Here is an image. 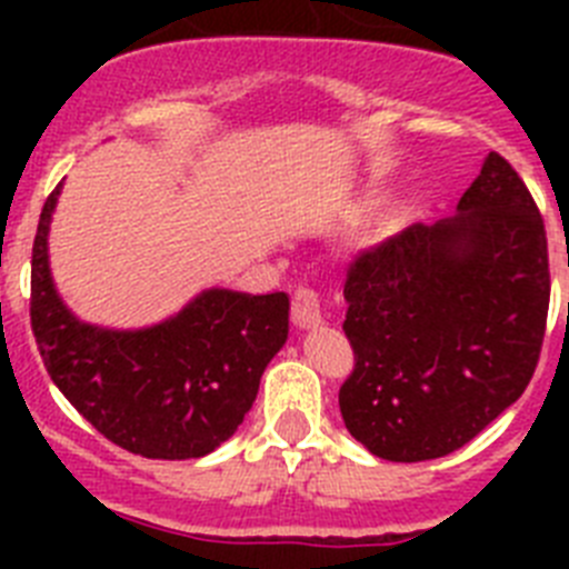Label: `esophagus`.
<instances>
[{
	"instance_id": "obj_1",
	"label": "esophagus",
	"mask_w": 569,
	"mask_h": 569,
	"mask_svg": "<svg viewBox=\"0 0 569 569\" xmlns=\"http://www.w3.org/2000/svg\"><path fill=\"white\" fill-rule=\"evenodd\" d=\"M290 316H293V325L301 330L319 328L325 316H321V299L316 290L299 288L293 293V305H290Z\"/></svg>"
}]
</instances>
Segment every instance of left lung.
Wrapping results in <instances>:
<instances>
[{
	"instance_id": "obj_1",
	"label": "left lung",
	"mask_w": 569,
	"mask_h": 569,
	"mask_svg": "<svg viewBox=\"0 0 569 569\" xmlns=\"http://www.w3.org/2000/svg\"><path fill=\"white\" fill-rule=\"evenodd\" d=\"M345 299L350 436L387 461L465 447L525 393L545 341L547 233L521 176L492 150L456 216L350 261Z\"/></svg>"
}]
</instances>
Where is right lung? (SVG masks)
Instances as JSON below:
<instances>
[{"label": "right lung", "mask_w": 569, "mask_h": 569, "mask_svg": "<svg viewBox=\"0 0 569 569\" xmlns=\"http://www.w3.org/2000/svg\"><path fill=\"white\" fill-rule=\"evenodd\" d=\"M62 184L39 216L30 328L50 379L108 441L144 459H202L236 433L264 367L288 341V293L210 288L142 330L79 321L50 279L48 230Z\"/></svg>", "instance_id": "1"}]
</instances>
